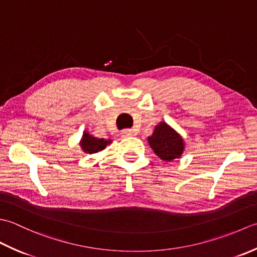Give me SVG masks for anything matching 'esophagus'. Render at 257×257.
Segmentation results:
<instances>
[{
  "mask_svg": "<svg viewBox=\"0 0 257 257\" xmlns=\"http://www.w3.org/2000/svg\"><path fill=\"white\" fill-rule=\"evenodd\" d=\"M121 135L123 136V138H128V136H133L134 135V131L133 130H123L121 132Z\"/></svg>",
  "mask_w": 257,
  "mask_h": 257,
  "instance_id": "obj_1",
  "label": "esophagus"
}]
</instances>
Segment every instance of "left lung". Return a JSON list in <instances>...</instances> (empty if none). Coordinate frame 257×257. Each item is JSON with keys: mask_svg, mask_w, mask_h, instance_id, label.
<instances>
[{"mask_svg": "<svg viewBox=\"0 0 257 257\" xmlns=\"http://www.w3.org/2000/svg\"><path fill=\"white\" fill-rule=\"evenodd\" d=\"M148 140L155 154L164 161H173L180 158L184 150L181 136L164 122L155 127L154 133Z\"/></svg>", "mask_w": 257, "mask_h": 257, "instance_id": "8db88e82", "label": "left lung"}]
</instances>
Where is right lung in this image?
<instances>
[{
    "label": "right lung",
    "mask_w": 257,
    "mask_h": 257,
    "mask_svg": "<svg viewBox=\"0 0 257 257\" xmlns=\"http://www.w3.org/2000/svg\"><path fill=\"white\" fill-rule=\"evenodd\" d=\"M111 142V141H106L104 139H97V138H93L92 135H90L88 133H84L83 134V140L81 142V146L82 149L86 153H96V152H99L105 149V146Z\"/></svg>",
    "instance_id": "right-lung-1"
}]
</instances>
